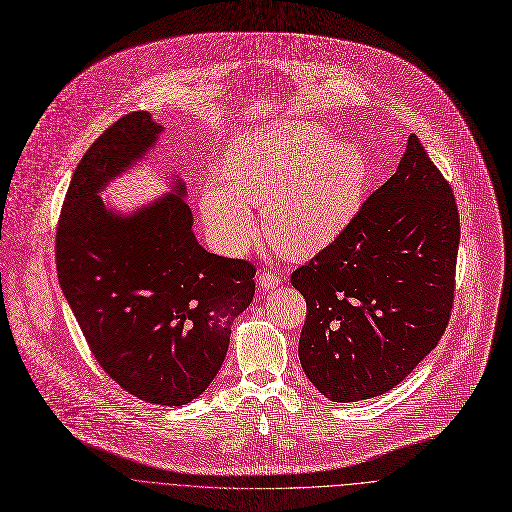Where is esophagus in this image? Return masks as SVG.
I'll return each instance as SVG.
<instances>
[{
    "label": "esophagus",
    "instance_id": "obj_1",
    "mask_svg": "<svg viewBox=\"0 0 512 512\" xmlns=\"http://www.w3.org/2000/svg\"><path fill=\"white\" fill-rule=\"evenodd\" d=\"M280 282H282V278H280L276 272H262V274L258 276V286H260L262 290L276 288Z\"/></svg>",
    "mask_w": 512,
    "mask_h": 512
}]
</instances>
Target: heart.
I'll list each match as a JSON object with an SVG mask.
<instances>
[{"mask_svg":"<svg viewBox=\"0 0 512 512\" xmlns=\"http://www.w3.org/2000/svg\"><path fill=\"white\" fill-rule=\"evenodd\" d=\"M226 183L210 179L201 214L214 240L242 250L256 234L248 203H264L268 240L284 254L306 256L331 244L355 218L369 183L361 147L337 143L319 125L292 123L236 137L224 155Z\"/></svg>","mask_w":512,"mask_h":512,"instance_id":"obj_1","label":"heart"}]
</instances>
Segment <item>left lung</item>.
I'll list each match as a JSON object with an SVG mask.
<instances>
[{
	"label": "left lung",
	"instance_id": "1",
	"mask_svg": "<svg viewBox=\"0 0 512 512\" xmlns=\"http://www.w3.org/2000/svg\"><path fill=\"white\" fill-rule=\"evenodd\" d=\"M458 244L452 187L410 135L397 171L290 274L306 300L300 365L323 395H381L438 345L454 306Z\"/></svg>",
	"mask_w": 512,
	"mask_h": 512
}]
</instances>
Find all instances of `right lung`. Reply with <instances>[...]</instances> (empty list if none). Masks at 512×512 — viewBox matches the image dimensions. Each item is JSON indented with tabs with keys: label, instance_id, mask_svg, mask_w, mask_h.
<instances>
[{
	"label": "right lung",
	"instance_id": "right-lung-1",
	"mask_svg": "<svg viewBox=\"0 0 512 512\" xmlns=\"http://www.w3.org/2000/svg\"><path fill=\"white\" fill-rule=\"evenodd\" d=\"M163 131L147 111L121 117L78 163L56 228L60 288L98 361L125 391L185 405L218 375L256 266L203 250L183 185L141 212H107L98 191Z\"/></svg>",
	"mask_w": 512,
	"mask_h": 512
}]
</instances>
